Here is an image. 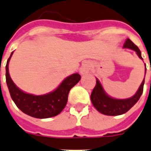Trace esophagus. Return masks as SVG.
I'll return each instance as SVG.
<instances>
[{
	"label": "esophagus",
	"mask_w": 151,
	"mask_h": 151,
	"mask_svg": "<svg viewBox=\"0 0 151 151\" xmlns=\"http://www.w3.org/2000/svg\"><path fill=\"white\" fill-rule=\"evenodd\" d=\"M90 70V64L88 62H85L82 64V67L80 69V73L82 75H84L86 73H87Z\"/></svg>",
	"instance_id": "esophagus-1"
}]
</instances>
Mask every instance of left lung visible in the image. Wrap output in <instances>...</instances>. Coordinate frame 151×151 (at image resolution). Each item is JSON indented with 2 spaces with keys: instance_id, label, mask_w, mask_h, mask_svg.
<instances>
[{
  "instance_id": "obj_1",
  "label": "left lung",
  "mask_w": 151,
  "mask_h": 151,
  "mask_svg": "<svg viewBox=\"0 0 151 151\" xmlns=\"http://www.w3.org/2000/svg\"><path fill=\"white\" fill-rule=\"evenodd\" d=\"M124 47L130 48V49L135 51L137 56H139L141 59H142L139 48L129 39H127L125 43L124 44ZM144 82H145V79L142 82L138 91L133 97L129 99H116L111 98L110 96H108L105 93L101 84L99 83V80L97 79L95 88L93 89L91 95V99L92 104L94 105V107L102 114H104L107 116L122 115L129 111L130 108L138 101V99L143 92Z\"/></svg>"
}]
</instances>
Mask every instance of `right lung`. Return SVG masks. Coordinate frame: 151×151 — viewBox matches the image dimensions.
Returning <instances> with one entry per match:
<instances>
[{"label": "right lung", "mask_w": 151, "mask_h": 151, "mask_svg": "<svg viewBox=\"0 0 151 151\" xmlns=\"http://www.w3.org/2000/svg\"><path fill=\"white\" fill-rule=\"evenodd\" d=\"M12 55L13 52L5 66V78L10 96L16 106L27 115L40 119L56 116L60 113L67 104L69 91L80 81V74L73 73L69 76L54 91L49 94L43 95L27 94L15 86L9 76L8 66Z\"/></svg>", "instance_id": "1"}]
</instances>
